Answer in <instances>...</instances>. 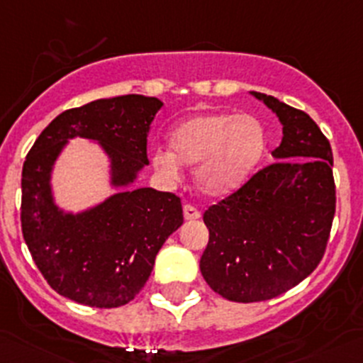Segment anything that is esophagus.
<instances>
[{
  "label": "esophagus",
  "mask_w": 363,
  "mask_h": 363,
  "mask_svg": "<svg viewBox=\"0 0 363 363\" xmlns=\"http://www.w3.org/2000/svg\"><path fill=\"white\" fill-rule=\"evenodd\" d=\"M184 217L187 220H196L201 217V212L198 208H194L192 205H184Z\"/></svg>",
  "instance_id": "34e87169"
}]
</instances>
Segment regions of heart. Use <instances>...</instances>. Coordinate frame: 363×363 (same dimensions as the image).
Here are the masks:
<instances>
[{
  "label": "heart",
  "mask_w": 363,
  "mask_h": 363,
  "mask_svg": "<svg viewBox=\"0 0 363 363\" xmlns=\"http://www.w3.org/2000/svg\"><path fill=\"white\" fill-rule=\"evenodd\" d=\"M171 150L158 147L151 155L153 167L176 182L182 164L196 165L199 191L212 198L239 191L267 150V133L250 113L208 112L178 124L169 137Z\"/></svg>",
  "instance_id": "obj_1"
}]
</instances>
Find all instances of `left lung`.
Segmentation results:
<instances>
[{
	"label": "left lung",
	"instance_id": "1",
	"mask_svg": "<svg viewBox=\"0 0 363 363\" xmlns=\"http://www.w3.org/2000/svg\"><path fill=\"white\" fill-rule=\"evenodd\" d=\"M251 94L278 116L281 144L276 162L203 213L210 239L199 260L210 289L237 303L272 299L312 274L335 216L330 140L303 110Z\"/></svg>",
	"mask_w": 363,
	"mask_h": 363
}]
</instances>
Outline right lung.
<instances>
[{
	"instance_id": "right-lung-1",
	"label": "right lung",
	"mask_w": 363,
	"mask_h": 363,
	"mask_svg": "<svg viewBox=\"0 0 363 363\" xmlns=\"http://www.w3.org/2000/svg\"><path fill=\"white\" fill-rule=\"evenodd\" d=\"M164 103L140 94L96 99L55 117L23 165L21 228L33 262L51 289L96 308L132 301L146 285L167 237L184 224L178 196L128 189L147 160V133ZM74 136L94 140L111 160V184L121 191L72 214L57 208L50 172Z\"/></svg>"
}]
</instances>
